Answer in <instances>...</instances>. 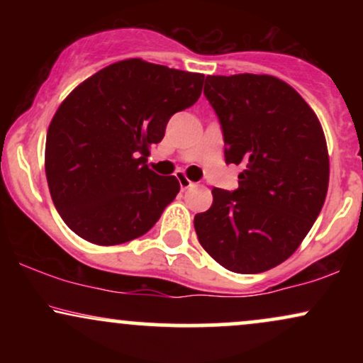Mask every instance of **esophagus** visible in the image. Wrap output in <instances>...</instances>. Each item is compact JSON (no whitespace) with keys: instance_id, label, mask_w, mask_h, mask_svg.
<instances>
[{"instance_id":"34e87169","label":"esophagus","mask_w":363,"mask_h":363,"mask_svg":"<svg viewBox=\"0 0 363 363\" xmlns=\"http://www.w3.org/2000/svg\"><path fill=\"white\" fill-rule=\"evenodd\" d=\"M177 179H179V184H181V189H182V191L189 189V187L194 186V182H191L189 179H187V177L184 176V174H179Z\"/></svg>"}]
</instances>
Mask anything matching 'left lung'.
<instances>
[{
  "instance_id": "1",
  "label": "left lung",
  "mask_w": 363,
  "mask_h": 363,
  "mask_svg": "<svg viewBox=\"0 0 363 363\" xmlns=\"http://www.w3.org/2000/svg\"><path fill=\"white\" fill-rule=\"evenodd\" d=\"M225 162L242 164L239 187H213V205L194 216L199 244L234 273H262L297 251L324 205L326 138L297 90L272 74L206 77Z\"/></svg>"
}]
</instances>
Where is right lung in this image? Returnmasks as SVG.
I'll return each mask as SVG.
<instances>
[{"label": "right lung", "instance_id": "add662e5", "mask_svg": "<svg viewBox=\"0 0 363 363\" xmlns=\"http://www.w3.org/2000/svg\"><path fill=\"white\" fill-rule=\"evenodd\" d=\"M205 74L138 57L118 61L74 89L49 124L45 177L57 213L82 239L124 244L147 234L179 181L148 169L170 116L201 95Z\"/></svg>", "mask_w": 363, "mask_h": 363}]
</instances>
